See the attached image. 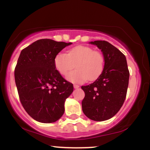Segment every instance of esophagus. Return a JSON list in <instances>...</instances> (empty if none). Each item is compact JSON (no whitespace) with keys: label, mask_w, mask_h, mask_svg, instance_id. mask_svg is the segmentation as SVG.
Wrapping results in <instances>:
<instances>
[{"label":"esophagus","mask_w":150,"mask_h":150,"mask_svg":"<svg viewBox=\"0 0 150 150\" xmlns=\"http://www.w3.org/2000/svg\"><path fill=\"white\" fill-rule=\"evenodd\" d=\"M73 87H74V88H75V89H77V88H79V87H80V86H79L78 85H76V84H75V85H73Z\"/></svg>","instance_id":"obj_1"}]
</instances>
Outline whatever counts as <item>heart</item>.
<instances>
[{
	"instance_id": "b5f03b06",
	"label": "heart",
	"mask_w": 150,
	"mask_h": 150,
	"mask_svg": "<svg viewBox=\"0 0 150 150\" xmlns=\"http://www.w3.org/2000/svg\"><path fill=\"white\" fill-rule=\"evenodd\" d=\"M56 70L62 75H66L70 70L76 66L67 79L72 82L80 83L89 79L94 80L102 72L104 65L103 55L94 51L90 46H77L68 50V53H58L54 58Z\"/></svg>"
}]
</instances>
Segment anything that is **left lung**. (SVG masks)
Returning a JSON list of instances; mask_svg holds the SVG:
<instances>
[{
	"instance_id": "8db88e82",
	"label": "left lung",
	"mask_w": 150,
	"mask_h": 150,
	"mask_svg": "<svg viewBox=\"0 0 150 150\" xmlns=\"http://www.w3.org/2000/svg\"><path fill=\"white\" fill-rule=\"evenodd\" d=\"M90 44L101 50L104 66L93 83L82 86L85 94L82 108L89 119L103 121L114 116L123 106L130 73L125 55L114 46L106 41H94Z\"/></svg>"
}]
</instances>
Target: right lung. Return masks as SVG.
<instances>
[{
    "label": "right lung",
    "mask_w": 150,
    "mask_h": 150,
    "mask_svg": "<svg viewBox=\"0 0 150 150\" xmlns=\"http://www.w3.org/2000/svg\"><path fill=\"white\" fill-rule=\"evenodd\" d=\"M71 43L42 39L22 50L15 68L20 102L26 112L41 123H53L64 113V103L73 85L56 69L54 58Z\"/></svg>",
    "instance_id": "1"
}]
</instances>
